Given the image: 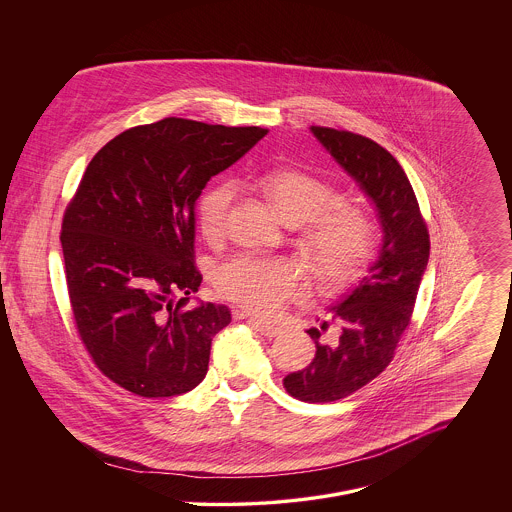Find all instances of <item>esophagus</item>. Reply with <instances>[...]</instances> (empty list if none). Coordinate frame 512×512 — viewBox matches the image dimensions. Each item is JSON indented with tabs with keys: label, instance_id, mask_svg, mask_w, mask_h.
I'll return each mask as SVG.
<instances>
[{
	"label": "esophagus",
	"instance_id": "esophagus-1",
	"mask_svg": "<svg viewBox=\"0 0 512 512\" xmlns=\"http://www.w3.org/2000/svg\"><path fill=\"white\" fill-rule=\"evenodd\" d=\"M248 323L254 326L260 334H264V336H278L279 332H281L279 326L272 325V323H268V321H262V319H258V317H248Z\"/></svg>",
	"mask_w": 512,
	"mask_h": 512
}]
</instances>
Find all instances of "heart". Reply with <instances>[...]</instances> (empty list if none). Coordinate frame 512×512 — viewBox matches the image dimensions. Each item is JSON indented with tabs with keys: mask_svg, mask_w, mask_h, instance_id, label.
<instances>
[{
	"mask_svg": "<svg viewBox=\"0 0 512 512\" xmlns=\"http://www.w3.org/2000/svg\"><path fill=\"white\" fill-rule=\"evenodd\" d=\"M279 217L289 227H305V248L315 274L326 287H336L368 260L373 246V225L368 213L350 203H338L336 187L295 168H281L258 180ZM238 187L221 180L207 187L197 205L201 234L217 244L229 229V215ZM219 293L242 309L274 317L307 293L305 272L289 260L240 254L221 264L217 272Z\"/></svg>",
	"mask_w": 512,
	"mask_h": 512,
	"instance_id": "b5f03b06",
	"label": "heart"
}]
</instances>
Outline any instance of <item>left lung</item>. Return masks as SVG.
<instances>
[{
    "label": "left lung",
    "mask_w": 512,
    "mask_h": 512,
    "mask_svg": "<svg viewBox=\"0 0 512 512\" xmlns=\"http://www.w3.org/2000/svg\"><path fill=\"white\" fill-rule=\"evenodd\" d=\"M311 131L372 199L383 231L379 256L368 274L332 307V319L340 325L338 340L321 344V332L311 328L317 346L313 362L283 379L291 397L330 403L362 389L391 364L413 319L430 236L413 186L391 152L350 131Z\"/></svg>",
    "instance_id": "8db88e82"
}]
</instances>
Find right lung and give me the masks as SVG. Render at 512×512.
<instances>
[{"label": "right lung", "mask_w": 512, "mask_h": 512, "mask_svg": "<svg viewBox=\"0 0 512 512\" xmlns=\"http://www.w3.org/2000/svg\"><path fill=\"white\" fill-rule=\"evenodd\" d=\"M266 135L168 117L117 135L88 164L62 219L64 274L78 336L119 387L174 397L203 381L231 311L182 309L203 279L195 201Z\"/></svg>", "instance_id": "obj_1"}]
</instances>
